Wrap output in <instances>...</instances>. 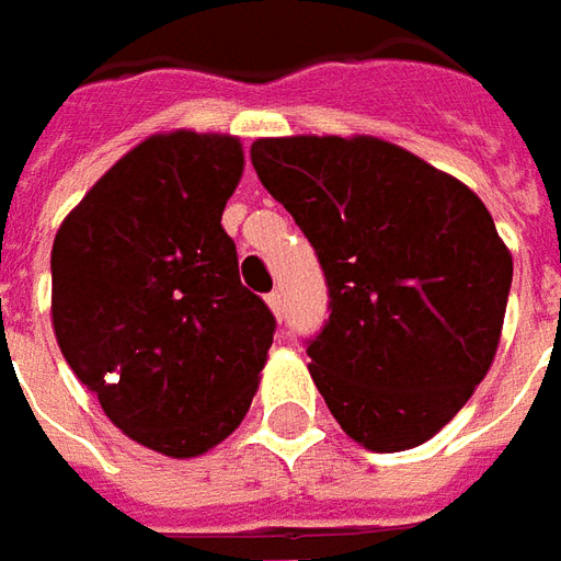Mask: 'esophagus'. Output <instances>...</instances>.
Listing matches in <instances>:
<instances>
[{"instance_id":"obj_1","label":"esophagus","mask_w":561,"mask_h":561,"mask_svg":"<svg viewBox=\"0 0 561 561\" xmlns=\"http://www.w3.org/2000/svg\"><path fill=\"white\" fill-rule=\"evenodd\" d=\"M267 306L273 309V316H276V318L285 316V297H282V291H270L267 294Z\"/></svg>"}]
</instances>
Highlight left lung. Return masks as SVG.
I'll use <instances>...</instances> for the list:
<instances>
[{
    "label": "left lung",
    "instance_id": "left-lung-1",
    "mask_svg": "<svg viewBox=\"0 0 561 561\" xmlns=\"http://www.w3.org/2000/svg\"><path fill=\"white\" fill-rule=\"evenodd\" d=\"M252 164L324 270L330 318L306 354L354 442L433 438L493 364L511 252L471 188L378 138H261Z\"/></svg>",
    "mask_w": 561,
    "mask_h": 561
}]
</instances>
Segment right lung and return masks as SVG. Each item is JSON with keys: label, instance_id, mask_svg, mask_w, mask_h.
Wrapping results in <instances>:
<instances>
[{"label": "right lung", "instance_id": "1", "mask_svg": "<svg viewBox=\"0 0 561 561\" xmlns=\"http://www.w3.org/2000/svg\"><path fill=\"white\" fill-rule=\"evenodd\" d=\"M240 173L237 138L156 135L92 185L50 252L68 366L164 457H197L240 426L276 333L221 228Z\"/></svg>", "mask_w": 561, "mask_h": 561}]
</instances>
